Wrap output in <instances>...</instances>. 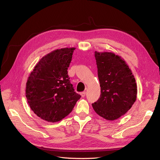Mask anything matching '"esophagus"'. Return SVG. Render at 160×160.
Masks as SVG:
<instances>
[{"mask_svg": "<svg viewBox=\"0 0 160 160\" xmlns=\"http://www.w3.org/2000/svg\"><path fill=\"white\" fill-rule=\"evenodd\" d=\"M80 94H81L82 98H84V97H85V95H86V92H85V91H83V92H81V93Z\"/></svg>", "mask_w": 160, "mask_h": 160, "instance_id": "34e87169", "label": "esophagus"}]
</instances>
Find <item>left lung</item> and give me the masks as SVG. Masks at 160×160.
I'll return each instance as SVG.
<instances>
[{
  "label": "left lung",
  "mask_w": 160,
  "mask_h": 160,
  "mask_svg": "<svg viewBox=\"0 0 160 160\" xmlns=\"http://www.w3.org/2000/svg\"><path fill=\"white\" fill-rule=\"evenodd\" d=\"M101 87L99 99L92 104L95 112L107 120H115L130 109L137 98L132 72L113 52H95Z\"/></svg>",
  "instance_id": "left-lung-1"
}]
</instances>
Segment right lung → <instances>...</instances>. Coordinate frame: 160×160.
Segmentation results:
<instances>
[{
  "instance_id": "obj_1",
  "label": "right lung",
  "mask_w": 160,
  "mask_h": 160,
  "mask_svg": "<svg viewBox=\"0 0 160 160\" xmlns=\"http://www.w3.org/2000/svg\"><path fill=\"white\" fill-rule=\"evenodd\" d=\"M75 49L63 48L47 54L38 61L28 78V103L38 117L48 122H57L65 118L81 98L67 74Z\"/></svg>"
}]
</instances>
